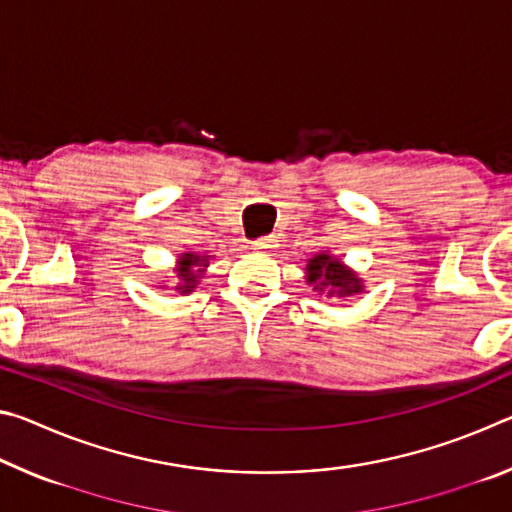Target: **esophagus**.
Returning a JSON list of instances; mask_svg holds the SVG:
<instances>
[{
  "label": "esophagus",
  "instance_id": "esophagus-1",
  "mask_svg": "<svg viewBox=\"0 0 512 512\" xmlns=\"http://www.w3.org/2000/svg\"><path fill=\"white\" fill-rule=\"evenodd\" d=\"M253 246H255L257 250H266V248L273 246V239H271V237H259V239L253 241Z\"/></svg>",
  "mask_w": 512,
  "mask_h": 512
}]
</instances>
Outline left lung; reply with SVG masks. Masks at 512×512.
<instances>
[{
  "label": "left lung",
  "mask_w": 512,
  "mask_h": 512,
  "mask_svg": "<svg viewBox=\"0 0 512 512\" xmlns=\"http://www.w3.org/2000/svg\"><path fill=\"white\" fill-rule=\"evenodd\" d=\"M307 282L316 284L314 289H327V296H352L361 291L359 277L348 271L339 259H332L327 253H320L307 264Z\"/></svg>",
  "instance_id": "left-lung-1"
}]
</instances>
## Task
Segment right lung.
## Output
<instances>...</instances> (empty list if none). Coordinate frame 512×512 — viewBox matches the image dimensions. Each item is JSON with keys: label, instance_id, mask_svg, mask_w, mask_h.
Instances as JSON below:
<instances>
[{"label": "right lung", "instance_id": "1", "mask_svg": "<svg viewBox=\"0 0 512 512\" xmlns=\"http://www.w3.org/2000/svg\"><path fill=\"white\" fill-rule=\"evenodd\" d=\"M205 257H198V255H192V253H185L183 257H180V284H178V291L180 293H189L194 287H196V273L194 268L198 266H205Z\"/></svg>", "mask_w": 512, "mask_h": 512}]
</instances>
